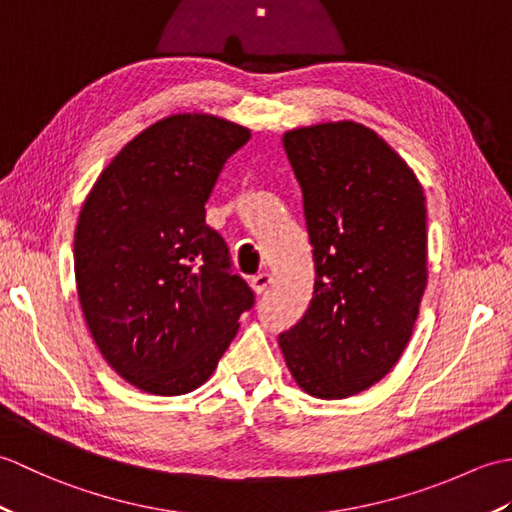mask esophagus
I'll return each mask as SVG.
<instances>
[{"mask_svg": "<svg viewBox=\"0 0 512 512\" xmlns=\"http://www.w3.org/2000/svg\"><path fill=\"white\" fill-rule=\"evenodd\" d=\"M270 281H273V277H270L268 273H257L250 277V288H253L257 295H262V292L270 286Z\"/></svg>", "mask_w": 512, "mask_h": 512, "instance_id": "esophagus-1", "label": "esophagus"}]
</instances>
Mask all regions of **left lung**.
Returning <instances> with one entry per match:
<instances>
[{"label": "left lung", "mask_w": 512, "mask_h": 512, "mask_svg": "<svg viewBox=\"0 0 512 512\" xmlns=\"http://www.w3.org/2000/svg\"><path fill=\"white\" fill-rule=\"evenodd\" d=\"M284 149L303 193L314 290L279 347L303 391L339 400L387 376L411 339L427 286V206L416 173L361 123L290 129Z\"/></svg>", "instance_id": "1"}]
</instances>
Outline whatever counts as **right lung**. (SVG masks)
Here are the masks:
<instances>
[{
	"mask_svg": "<svg viewBox=\"0 0 512 512\" xmlns=\"http://www.w3.org/2000/svg\"><path fill=\"white\" fill-rule=\"evenodd\" d=\"M248 138L220 116L162 118L118 151L81 209L74 275L85 323L114 372L147 394L200 387L255 303L204 209Z\"/></svg>",
	"mask_w": 512,
	"mask_h": 512,
	"instance_id": "obj_1",
	"label": "right lung"
}]
</instances>
